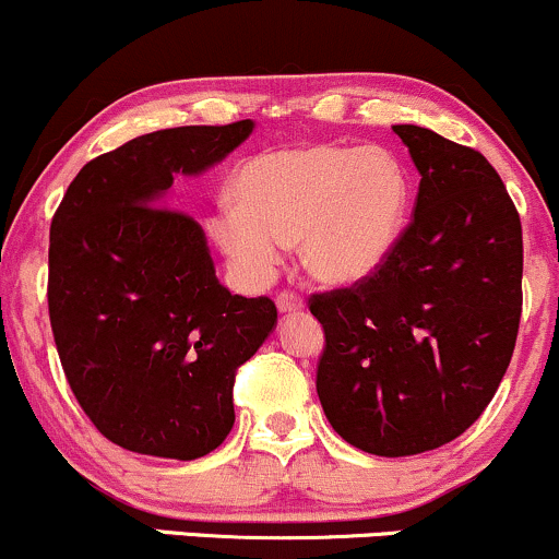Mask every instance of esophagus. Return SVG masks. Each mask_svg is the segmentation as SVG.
<instances>
[{"mask_svg": "<svg viewBox=\"0 0 559 559\" xmlns=\"http://www.w3.org/2000/svg\"><path fill=\"white\" fill-rule=\"evenodd\" d=\"M275 305H278L281 316H292V312L305 310V301H301V297H297L294 292H281L278 297H275Z\"/></svg>", "mask_w": 559, "mask_h": 559, "instance_id": "esophagus-1", "label": "esophagus"}]
</instances>
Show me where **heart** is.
I'll use <instances>...</instances> for the list:
<instances>
[{
	"instance_id": "obj_1",
	"label": "heart",
	"mask_w": 559,
	"mask_h": 559,
	"mask_svg": "<svg viewBox=\"0 0 559 559\" xmlns=\"http://www.w3.org/2000/svg\"><path fill=\"white\" fill-rule=\"evenodd\" d=\"M236 204L207 228L249 284H267L299 241L307 273L357 286L394 258L407 228L413 183L389 150L307 141L265 150L236 173Z\"/></svg>"
}]
</instances>
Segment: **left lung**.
<instances>
[{
    "label": "left lung",
    "mask_w": 559,
    "mask_h": 559,
    "mask_svg": "<svg viewBox=\"0 0 559 559\" xmlns=\"http://www.w3.org/2000/svg\"><path fill=\"white\" fill-rule=\"evenodd\" d=\"M394 133L420 173L413 223L373 278L310 301L325 418L378 457L449 444L480 418L523 305L521 217L489 159L420 126Z\"/></svg>",
    "instance_id": "left-lung-1"
}]
</instances>
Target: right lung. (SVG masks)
Wrapping results in <instances>:
<instances>
[{
    "label": "right lung",
    "mask_w": 559,
    "mask_h": 559,
    "mask_svg": "<svg viewBox=\"0 0 559 559\" xmlns=\"http://www.w3.org/2000/svg\"><path fill=\"white\" fill-rule=\"evenodd\" d=\"M254 131L183 126L92 159L49 230V320L62 370L96 431L165 460H197L234 428V373L278 312L217 281L197 221L165 207L176 176H202Z\"/></svg>",
    "instance_id": "1"
}]
</instances>
